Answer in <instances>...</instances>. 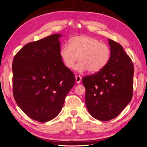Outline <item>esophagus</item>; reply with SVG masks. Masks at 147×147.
<instances>
[{"label":"esophagus","instance_id":"obj_1","mask_svg":"<svg viewBox=\"0 0 147 147\" xmlns=\"http://www.w3.org/2000/svg\"><path fill=\"white\" fill-rule=\"evenodd\" d=\"M81 80H82V78L80 76H76V81L77 83H80L81 82Z\"/></svg>","mask_w":147,"mask_h":147}]
</instances>
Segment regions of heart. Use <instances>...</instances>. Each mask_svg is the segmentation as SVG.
Masks as SVG:
<instances>
[{"label": "heart", "mask_w": 147, "mask_h": 147, "mask_svg": "<svg viewBox=\"0 0 147 147\" xmlns=\"http://www.w3.org/2000/svg\"><path fill=\"white\" fill-rule=\"evenodd\" d=\"M59 55L64 65L73 69L79 59L76 70L79 72L89 71L96 74L107 66L111 57V50L104 43L89 36H79L69 40V45H62Z\"/></svg>", "instance_id": "1"}]
</instances>
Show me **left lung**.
Listing matches in <instances>:
<instances>
[{"label": "left lung", "instance_id": "obj_1", "mask_svg": "<svg viewBox=\"0 0 147 147\" xmlns=\"http://www.w3.org/2000/svg\"><path fill=\"white\" fill-rule=\"evenodd\" d=\"M111 57L105 68L84 77L85 103L96 119L108 121L123 111L133 96L134 68L121 44L109 39Z\"/></svg>", "mask_w": 147, "mask_h": 147}]
</instances>
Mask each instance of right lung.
I'll use <instances>...</instances> for the list:
<instances>
[{
  "label": "right lung",
  "instance_id": "1",
  "mask_svg": "<svg viewBox=\"0 0 147 147\" xmlns=\"http://www.w3.org/2000/svg\"><path fill=\"white\" fill-rule=\"evenodd\" d=\"M61 34L26 44L13 58V94L17 104L34 121L56 117L76 78L59 55Z\"/></svg>",
  "mask_w": 147,
  "mask_h": 147
}]
</instances>
